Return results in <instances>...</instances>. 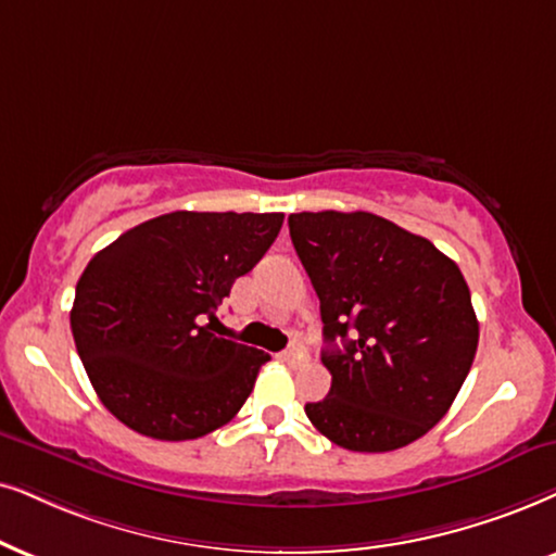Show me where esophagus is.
<instances>
[{
    "mask_svg": "<svg viewBox=\"0 0 556 556\" xmlns=\"http://www.w3.org/2000/svg\"><path fill=\"white\" fill-rule=\"evenodd\" d=\"M285 362H290V364H300V362H305L307 359V351H305V346H302V341H298L294 339L290 346H287V351H285Z\"/></svg>",
    "mask_w": 556,
    "mask_h": 556,
    "instance_id": "1",
    "label": "esophagus"
}]
</instances>
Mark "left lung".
Segmentation results:
<instances>
[{"mask_svg": "<svg viewBox=\"0 0 556 556\" xmlns=\"http://www.w3.org/2000/svg\"><path fill=\"white\" fill-rule=\"evenodd\" d=\"M290 236L328 343L330 392L307 418L349 452L413 444L446 416L480 341L459 266L371 213H294Z\"/></svg>", "mask_w": 556, "mask_h": 556, "instance_id": "left-lung-1", "label": "left lung"}]
</instances>
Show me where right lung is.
<instances>
[{
    "label": "right lung",
    "instance_id": "add662e5",
    "mask_svg": "<svg viewBox=\"0 0 556 556\" xmlns=\"http://www.w3.org/2000/svg\"><path fill=\"white\" fill-rule=\"evenodd\" d=\"M282 213H177L130 228L76 282L72 333L91 388L132 431L200 439L226 426L269 354L213 333Z\"/></svg>",
    "mask_w": 556,
    "mask_h": 556
}]
</instances>
